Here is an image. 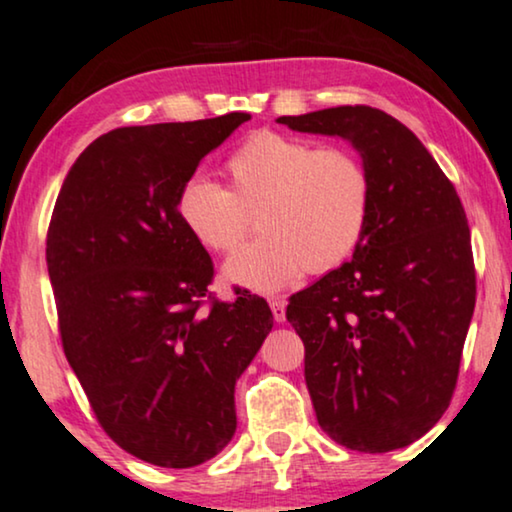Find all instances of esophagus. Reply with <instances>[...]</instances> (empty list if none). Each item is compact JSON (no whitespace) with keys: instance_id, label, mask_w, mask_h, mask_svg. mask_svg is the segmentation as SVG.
Returning <instances> with one entry per match:
<instances>
[{"instance_id":"obj_1","label":"esophagus","mask_w":512,"mask_h":512,"mask_svg":"<svg viewBox=\"0 0 512 512\" xmlns=\"http://www.w3.org/2000/svg\"><path fill=\"white\" fill-rule=\"evenodd\" d=\"M270 310H272V317H275V322L287 320V303H284L282 298H270Z\"/></svg>"}]
</instances>
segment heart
I'll return each instance as SVG.
<instances>
[{
	"label": "heart",
	"mask_w": 512,
	"mask_h": 512,
	"mask_svg": "<svg viewBox=\"0 0 512 512\" xmlns=\"http://www.w3.org/2000/svg\"><path fill=\"white\" fill-rule=\"evenodd\" d=\"M230 190L192 176L178 216L211 251H235L251 230L265 235L225 263V280L277 291L301 275L327 272L353 254L371 207V178L355 152L320 148L272 131L251 136L225 164Z\"/></svg>",
	"instance_id": "1"
}]
</instances>
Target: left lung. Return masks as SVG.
Instances as JSON below:
<instances>
[{
	"instance_id": "left-lung-1",
	"label": "left lung",
	"mask_w": 512,
	"mask_h": 512,
	"mask_svg": "<svg viewBox=\"0 0 512 512\" xmlns=\"http://www.w3.org/2000/svg\"><path fill=\"white\" fill-rule=\"evenodd\" d=\"M277 122L343 138L371 178L353 261L287 305L317 423L355 451L407 447L440 421L459 378L475 310L466 211L426 145L388 112L341 105Z\"/></svg>"
}]
</instances>
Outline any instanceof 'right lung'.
<instances>
[{"mask_svg": "<svg viewBox=\"0 0 512 512\" xmlns=\"http://www.w3.org/2000/svg\"><path fill=\"white\" fill-rule=\"evenodd\" d=\"M247 112L108 131L72 164L46 235L63 350L105 433L136 459L192 468L237 428L235 383L272 313L207 296L214 265L178 195Z\"/></svg>", "mask_w": 512, "mask_h": 512, "instance_id": "1", "label": "right lung"}]
</instances>
